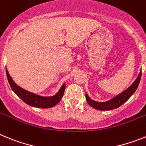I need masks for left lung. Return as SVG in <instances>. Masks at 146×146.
I'll return each instance as SVG.
<instances>
[{"label": "left lung", "mask_w": 146, "mask_h": 146, "mask_svg": "<svg viewBox=\"0 0 146 146\" xmlns=\"http://www.w3.org/2000/svg\"><path fill=\"white\" fill-rule=\"evenodd\" d=\"M141 74L142 72L140 71L138 77H137L136 80L133 82V84L131 85L130 87H129L126 90H125L124 91H123L121 94H118V96L113 98L106 102H98L94 101L88 97V94H86V101L90 106L96 110H113L119 108L123 103L126 102L131 97V95L135 92V91L138 87L139 83H140Z\"/></svg>", "instance_id": "8db88e82"}]
</instances>
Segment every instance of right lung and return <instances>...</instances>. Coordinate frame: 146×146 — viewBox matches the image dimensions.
Listing matches in <instances>:
<instances>
[{
	"label": "right lung",
	"instance_id": "obj_1",
	"mask_svg": "<svg viewBox=\"0 0 146 146\" xmlns=\"http://www.w3.org/2000/svg\"><path fill=\"white\" fill-rule=\"evenodd\" d=\"M6 75H7L8 81L9 82L10 86H11V89L14 91V92L23 102H25L26 104H28L30 106L38 108H52V107L56 105L60 101V99L64 96V91H65V84L62 86L58 92L55 95L52 96H49V97H44V96H38L36 94L29 92V91L20 88V86H18L11 79V76L9 75L7 70H6Z\"/></svg>",
	"mask_w": 146,
	"mask_h": 146
}]
</instances>
